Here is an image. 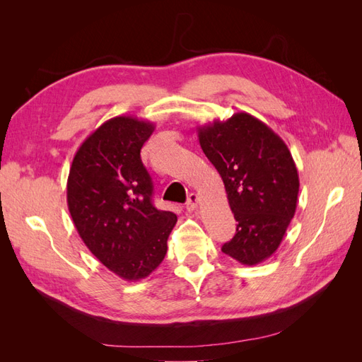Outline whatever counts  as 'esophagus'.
I'll list each match as a JSON object with an SVG mask.
<instances>
[{"mask_svg": "<svg viewBox=\"0 0 362 362\" xmlns=\"http://www.w3.org/2000/svg\"><path fill=\"white\" fill-rule=\"evenodd\" d=\"M198 204H199V196L196 193H190L187 198V204H185V208H187V211H194L196 208H198Z\"/></svg>", "mask_w": 362, "mask_h": 362, "instance_id": "obj_1", "label": "esophagus"}]
</instances>
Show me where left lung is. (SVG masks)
I'll return each instance as SVG.
<instances>
[{
    "label": "left lung",
    "mask_w": 362,
    "mask_h": 362,
    "mask_svg": "<svg viewBox=\"0 0 362 362\" xmlns=\"http://www.w3.org/2000/svg\"><path fill=\"white\" fill-rule=\"evenodd\" d=\"M206 158L221 173L237 221L222 252L245 266L266 261L279 247L296 213L299 175L275 131L249 113L198 128Z\"/></svg>",
    "instance_id": "left-lung-1"
}]
</instances>
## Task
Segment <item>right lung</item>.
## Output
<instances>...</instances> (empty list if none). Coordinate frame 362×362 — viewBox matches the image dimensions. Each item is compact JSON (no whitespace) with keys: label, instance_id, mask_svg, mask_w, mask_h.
<instances>
[{"label":"right lung","instance_id":"1","mask_svg":"<svg viewBox=\"0 0 362 362\" xmlns=\"http://www.w3.org/2000/svg\"><path fill=\"white\" fill-rule=\"evenodd\" d=\"M156 125L133 116L105 120L75 152L68 208L84 245L125 281L149 276L164 259L177 223L152 205V181L140 149Z\"/></svg>","mask_w":362,"mask_h":362}]
</instances>
